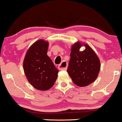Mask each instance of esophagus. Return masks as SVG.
<instances>
[{
    "instance_id": "1",
    "label": "esophagus",
    "mask_w": 122,
    "mask_h": 122,
    "mask_svg": "<svg viewBox=\"0 0 122 122\" xmlns=\"http://www.w3.org/2000/svg\"><path fill=\"white\" fill-rule=\"evenodd\" d=\"M67 67V62L66 61H63L58 66V69L60 70H66Z\"/></svg>"
}]
</instances>
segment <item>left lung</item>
<instances>
[{
	"label": "left lung",
	"instance_id": "obj_1",
	"mask_svg": "<svg viewBox=\"0 0 122 122\" xmlns=\"http://www.w3.org/2000/svg\"><path fill=\"white\" fill-rule=\"evenodd\" d=\"M82 46L85 49L80 51ZM101 63L97 55L88 44L77 41L71 46L67 72L73 82L78 87H86L97 78Z\"/></svg>",
	"mask_w": 122,
	"mask_h": 122
}]
</instances>
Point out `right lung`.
Returning <instances> with one entry per match:
<instances>
[{
    "instance_id": "obj_1",
    "label": "right lung",
    "mask_w": 122,
    "mask_h": 122,
    "mask_svg": "<svg viewBox=\"0 0 122 122\" xmlns=\"http://www.w3.org/2000/svg\"><path fill=\"white\" fill-rule=\"evenodd\" d=\"M48 46L46 41H36L28 48L23 61L27 80L35 89L41 91H46L53 87L59 72L47 55Z\"/></svg>"
}]
</instances>
